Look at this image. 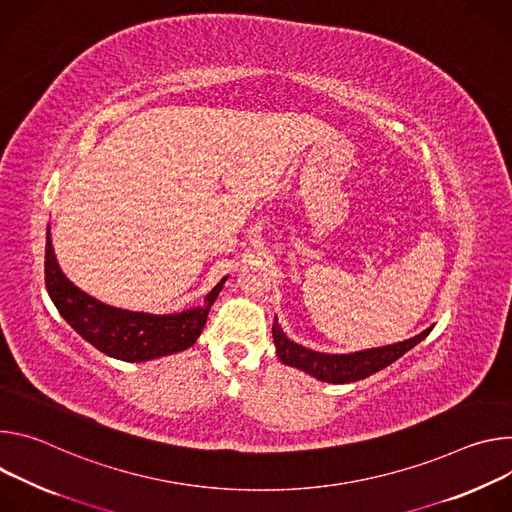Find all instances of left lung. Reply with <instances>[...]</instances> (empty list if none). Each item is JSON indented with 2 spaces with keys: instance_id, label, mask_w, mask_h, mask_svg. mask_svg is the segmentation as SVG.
Instances as JSON below:
<instances>
[{
  "instance_id": "left-lung-1",
  "label": "left lung",
  "mask_w": 512,
  "mask_h": 512,
  "mask_svg": "<svg viewBox=\"0 0 512 512\" xmlns=\"http://www.w3.org/2000/svg\"><path fill=\"white\" fill-rule=\"evenodd\" d=\"M433 325L421 331L419 335L405 339V342L384 346V348H372L364 352H354V354H321L307 350L282 333L278 319L272 323V337H274V346H276V356L285 362L287 366H295L317 380L323 382H333V384H346V382H356L366 376H372L374 372L386 368L394 360H399L403 354H407L411 348H415L419 342L431 333Z\"/></svg>"
}]
</instances>
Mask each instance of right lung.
Here are the masks:
<instances>
[{
    "label": "right lung",
    "instance_id": "right-lung-1",
    "mask_svg": "<svg viewBox=\"0 0 512 512\" xmlns=\"http://www.w3.org/2000/svg\"><path fill=\"white\" fill-rule=\"evenodd\" d=\"M46 291L63 319L99 352L124 362H146L191 348L205 327L209 309L227 276H223L201 307L173 315H150L109 307L81 289L63 274L56 262L50 232H46L44 254Z\"/></svg>",
    "mask_w": 512,
    "mask_h": 512
}]
</instances>
